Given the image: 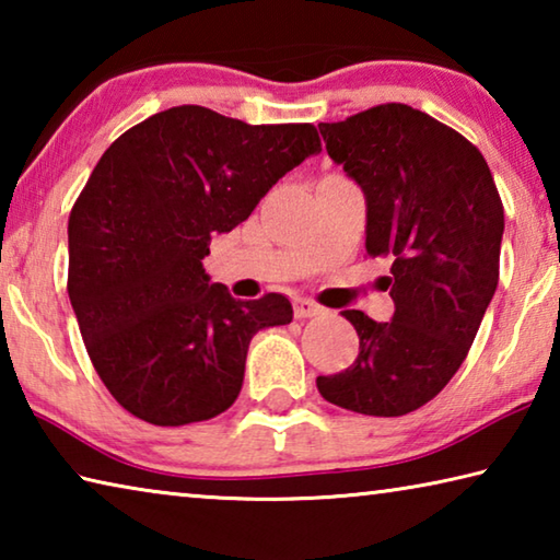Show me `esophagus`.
Masks as SVG:
<instances>
[{"label":"esophagus","mask_w":560,"mask_h":560,"mask_svg":"<svg viewBox=\"0 0 560 560\" xmlns=\"http://www.w3.org/2000/svg\"><path fill=\"white\" fill-rule=\"evenodd\" d=\"M293 314H296V318H314L324 314V306L308 299H296L293 301Z\"/></svg>","instance_id":"1"}]
</instances>
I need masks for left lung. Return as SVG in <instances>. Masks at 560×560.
Wrapping results in <instances>:
<instances>
[{
    "instance_id": "8db88e82",
    "label": "left lung",
    "mask_w": 560,
    "mask_h": 560,
    "mask_svg": "<svg viewBox=\"0 0 560 560\" xmlns=\"http://www.w3.org/2000/svg\"><path fill=\"white\" fill-rule=\"evenodd\" d=\"M318 128L328 155L363 187L365 254L393 264L395 316L377 324L343 311L360 353L316 385L343 410L400 417L430 402L469 353L499 283L504 205L479 148L405 103Z\"/></svg>"
}]
</instances>
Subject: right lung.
<instances>
[{"instance_id":"obj_1","label":"right lung","mask_w":560,"mask_h":560,"mask_svg":"<svg viewBox=\"0 0 560 560\" xmlns=\"http://www.w3.org/2000/svg\"><path fill=\"white\" fill-rule=\"evenodd\" d=\"M318 150L311 122L249 126L175 106L101 155L69 217L66 289L93 368L138 420H212L242 390L254 334L291 324L287 296L236 301L202 259L212 234Z\"/></svg>"}]
</instances>
